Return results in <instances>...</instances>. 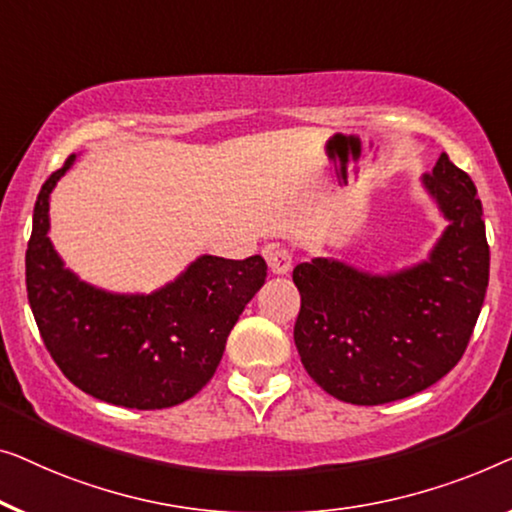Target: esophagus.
Segmentation results:
<instances>
[{
  "label": "esophagus",
  "mask_w": 512,
  "mask_h": 512,
  "mask_svg": "<svg viewBox=\"0 0 512 512\" xmlns=\"http://www.w3.org/2000/svg\"><path fill=\"white\" fill-rule=\"evenodd\" d=\"M264 257H266V264H269V269L276 273V276H283V273L292 269V253L287 248L278 246V243L266 246Z\"/></svg>",
  "instance_id": "34e87169"
}]
</instances>
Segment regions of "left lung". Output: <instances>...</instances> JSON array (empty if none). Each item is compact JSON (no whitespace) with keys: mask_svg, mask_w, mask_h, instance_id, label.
<instances>
[{"mask_svg":"<svg viewBox=\"0 0 512 512\" xmlns=\"http://www.w3.org/2000/svg\"><path fill=\"white\" fill-rule=\"evenodd\" d=\"M422 185L448 220L424 262L390 273L327 257L294 266L301 364L345 403L378 406L438 383L462 359L485 301L489 246L473 181L443 153Z\"/></svg>","mask_w":512,"mask_h":512,"instance_id":"obj_1","label":"left lung"}]
</instances>
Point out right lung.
Segmentation results:
<instances>
[{
	"mask_svg": "<svg viewBox=\"0 0 512 512\" xmlns=\"http://www.w3.org/2000/svg\"><path fill=\"white\" fill-rule=\"evenodd\" d=\"M74 160L41 185L27 243V299L43 343L64 376L99 401L139 410L183 403L213 378L266 262L201 255L150 294L83 283L48 239L50 192Z\"/></svg>",
	"mask_w": 512,
	"mask_h": 512,
	"instance_id": "right-lung-1",
	"label": "right lung"
}]
</instances>
